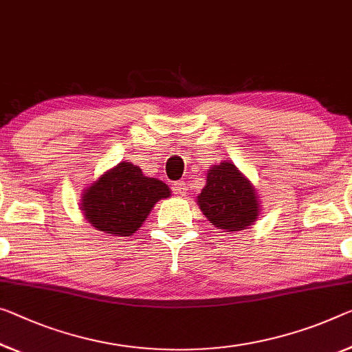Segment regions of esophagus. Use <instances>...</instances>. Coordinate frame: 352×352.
<instances>
[{
  "instance_id": "34e87169",
  "label": "esophagus",
  "mask_w": 352,
  "mask_h": 352,
  "mask_svg": "<svg viewBox=\"0 0 352 352\" xmlns=\"http://www.w3.org/2000/svg\"><path fill=\"white\" fill-rule=\"evenodd\" d=\"M175 192H176L177 195H181V197H184V195L187 193V186H186V184H184L182 181L175 182Z\"/></svg>"
}]
</instances>
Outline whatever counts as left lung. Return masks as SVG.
<instances>
[{
  "instance_id": "obj_1",
  "label": "left lung",
  "mask_w": 352,
  "mask_h": 352,
  "mask_svg": "<svg viewBox=\"0 0 352 352\" xmlns=\"http://www.w3.org/2000/svg\"><path fill=\"white\" fill-rule=\"evenodd\" d=\"M197 198L204 217L223 232L245 230L258 219L255 188L230 162L210 166L206 186Z\"/></svg>"
}]
</instances>
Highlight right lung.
Here are the masks:
<instances>
[{"label": "right lung", "mask_w": 352, "mask_h": 352, "mask_svg": "<svg viewBox=\"0 0 352 352\" xmlns=\"http://www.w3.org/2000/svg\"><path fill=\"white\" fill-rule=\"evenodd\" d=\"M170 195L164 181L144 176L131 162H121L86 188L82 210L96 230L110 236H132L154 204Z\"/></svg>", "instance_id": "add662e5"}]
</instances>
